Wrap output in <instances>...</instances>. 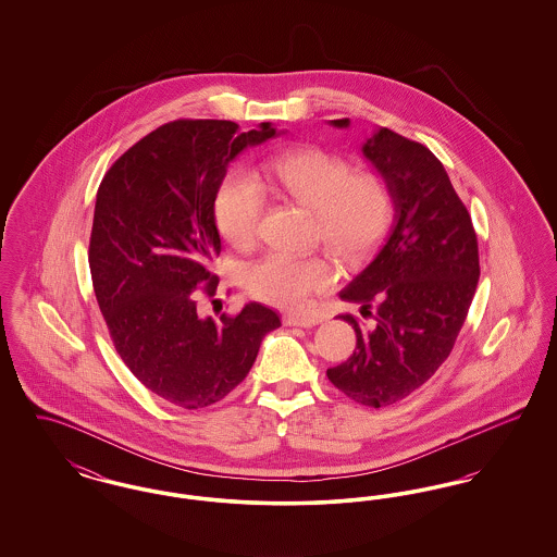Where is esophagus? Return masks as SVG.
I'll return each mask as SVG.
<instances>
[{
	"instance_id": "esophagus-1",
	"label": "esophagus",
	"mask_w": 557,
	"mask_h": 557,
	"mask_svg": "<svg viewBox=\"0 0 557 557\" xmlns=\"http://www.w3.org/2000/svg\"><path fill=\"white\" fill-rule=\"evenodd\" d=\"M319 321L321 318L318 315H294V313L284 315L286 325H298V327H313V325H318Z\"/></svg>"
}]
</instances>
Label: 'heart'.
<instances>
[{
    "label": "heart",
    "instance_id": "obj_1",
    "mask_svg": "<svg viewBox=\"0 0 557 557\" xmlns=\"http://www.w3.org/2000/svg\"><path fill=\"white\" fill-rule=\"evenodd\" d=\"M267 189L315 211V234L348 261L363 259L386 234L395 196L377 173H355L350 160L321 148H302L267 160L259 177L234 169L214 198V219L225 239L248 250L259 238ZM336 282V267L323 255L269 252L244 273L255 298L286 309L305 307Z\"/></svg>",
    "mask_w": 557,
    "mask_h": 557
}]
</instances>
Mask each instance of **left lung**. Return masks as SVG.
I'll use <instances>...</instances> for the list:
<instances>
[{
	"label": "left lung",
	"instance_id": "1",
	"mask_svg": "<svg viewBox=\"0 0 557 557\" xmlns=\"http://www.w3.org/2000/svg\"><path fill=\"white\" fill-rule=\"evenodd\" d=\"M330 123L345 129L350 121ZM361 152L393 189L395 219L370 265L341 290L373 323L363 327L343 315L357 348L327 377L346 397L377 409L418 391L445 363L468 318L480 265L470 212L441 160L386 127L375 129Z\"/></svg>",
	"mask_w": 557,
	"mask_h": 557
}]
</instances>
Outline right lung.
Returning <instances> with one entry per match:
<instances>
[{"instance_id": "1", "label": "right lung", "mask_w": 557, "mask_h": 557, "mask_svg": "<svg viewBox=\"0 0 557 557\" xmlns=\"http://www.w3.org/2000/svg\"><path fill=\"white\" fill-rule=\"evenodd\" d=\"M271 123L173 121L108 169L94 211L89 269L116 352L157 397L202 409L227 397L252 368L280 315L248 302L238 315L202 318L221 252L214 198L227 164L275 137Z\"/></svg>"}]
</instances>
